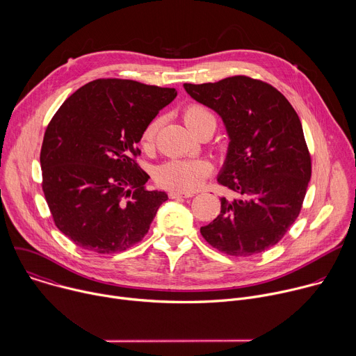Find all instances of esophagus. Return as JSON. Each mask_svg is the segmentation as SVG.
Masks as SVG:
<instances>
[{"label": "esophagus", "instance_id": "1", "mask_svg": "<svg viewBox=\"0 0 356 356\" xmlns=\"http://www.w3.org/2000/svg\"><path fill=\"white\" fill-rule=\"evenodd\" d=\"M194 194L191 193H179V191H170L169 197L170 198H187V197H193Z\"/></svg>", "mask_w": 356, "mask_h": 356}]
</instances>
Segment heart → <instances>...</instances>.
<instances>
[{
	"label": "heart",
	"instance_id": "b5f03b06",
	"mask_svg": "<svg viewBox=\"0 0 356 356\" xmlns=\"http://www.w3.org/2000/svg\"><path fill=\"white\" fill-rule=\"evenodd\" d=\"M186 125L197 132L202 125L213 124L216 127V117L200 104H190L183 111ZM161 127V120H152L140 135V145L143 149L155 146L156 135ZM213 166L206 159H170L162 163L156 172V183L165 188L179 193H193L201 187L204 180L211 175Z\"/></svg>",
	"mask_w": 356,
	"mask_h": 356
}]
</instances>
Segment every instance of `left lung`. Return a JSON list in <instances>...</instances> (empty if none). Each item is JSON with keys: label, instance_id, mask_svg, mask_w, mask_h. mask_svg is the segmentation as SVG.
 Instances as JSON below:
<instances>
[{"label": "left lung", "instance_id": "obj_1", "mask_svg": "<svg viewBox=\"0 0 356 356\" xmlns=\"http://www.w3.org/2000/svg\"><path fill=\"white\" fill-rule=\"evenodd\" d=\"M183 87L221 117L229 138L217 180L235 198L221 197L220 216L200 232L227 255H257L283 238L307 191L312 158L300 118L280 91L246 76Z\"/></svg>", "mask_w": 356, "mask_h": 356}]
</instances>
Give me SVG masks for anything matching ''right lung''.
Masks as SVG:
<instances>
[{
	"instance_id": "add662e5",
	"label": "right lung",
	"mask_w": 356,
	"mask_h": 356,
	"mask_svg": "<svg viewBox=\"0 0 356 356\" xmlns=\"http://www.w3.org/2000/svg\"><path fill=\"white\" fill-rule=\"evenodd\" d=\"M175 88L98 79L73 92L49 122L42 188L56 227L76 245L115 253L139 242L168 200L149 191L135 158L142 131L176 98Z\"/></svg>"
}]
</instances>
